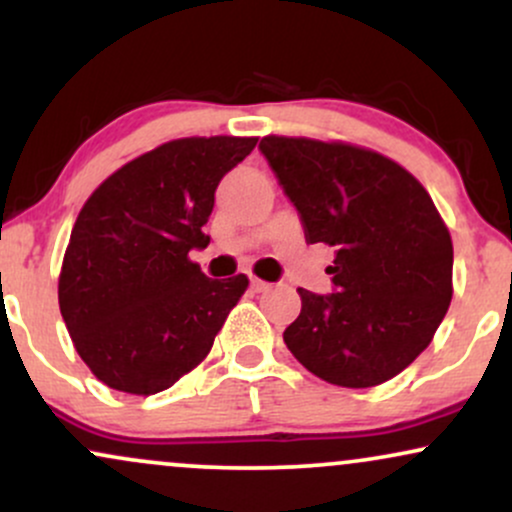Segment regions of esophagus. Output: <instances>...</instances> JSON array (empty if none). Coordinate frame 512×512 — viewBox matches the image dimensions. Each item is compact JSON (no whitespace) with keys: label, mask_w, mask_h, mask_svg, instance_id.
<instances>
[{"label":"esophagus","mask_w":512,"mask_h":512,"mask_svg":"<svg viewBox=\"0 0 512 512\" xmlns=\"http://www.w3.org/2000/svg\"><path fill=\"white\" fill-rule=\"evenodd\" d=\"M269 286H272V284H267V281L257 279V276H252V279H250V289L255 291V293H262V291H267Z\"/></svg>","instance_id":"esophagus-1"}]
</instances>
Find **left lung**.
Masks as SVG:
<instances>
[{"label":"left lung","instance_id":"left-lung-1","mask_svg":"<svg viewBox=\"0 0 512 512\" xmlns=\"http://www.w3.org/2000/svg\"><path fill=\"white\" fill-rule=\"evenodd\" d=\"M296 204L308 243L337 248V291L301 293L284 342L339 387L395 378L431 344L452 298V238L426 187L378 151L349 142H260Z\"/></svg>","mask_w":512,"mask_h":512}]
</instances>
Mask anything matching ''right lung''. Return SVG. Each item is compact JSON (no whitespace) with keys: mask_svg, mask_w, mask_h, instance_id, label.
Here are the masks:
<instances>
[{"mask_svg":"<svg viewBox=\"0 0 512 512\" xmlns=\"http://www.w3.org/2000/svg\"><path fill=\"white\" fill-rule=\"evenodd\" d=\"M257 137L173 139L93 190L64 250L57 298L74 349L101 383L156 395L207 358L248 276L207 279L192 248L223 175Z\"/></svg>","mask_w":512,"mask_h":512,"instance_id":"1","label":"right lung"}]
</instances>
